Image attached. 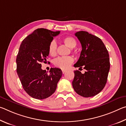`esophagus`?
Listing matches in <instances>:
<instances>
[{"instance_id": "1", "label": "esophagus", "mask_w": 126, "mask_h": 126, "mask_svg": "<svg viewBox=\"0 0 126 126\" xmlns=\"http://www.w3.org/2000/svg\"><path fill=\"white\" fill-rule=\"evenodd\" d=\"M66 72H67V70H64V69H63V70H62V73H63V74L65 73Z\"/></svg>"}]
</instances>
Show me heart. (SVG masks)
<instances>
[{
  "label": "heart",
  "instance_id": "heart-1",
  "mask_svg": "<svg viewBox=\"0 0 126 126\" xmlns=\"http://www.w3.org/2000/svg\"><path fill=\"white\" fill-rule=\"evenodd\" d=\"M63 42L66 46L70 48H73L76 46V40L71 37H67L63 39ZM57 43L55 40H52L49 46V53L51 56H54L57 54ZM74 59L71 56L61 57L54 61V65L57 67L62 69H66L73 62Z\"/></svg>",
  "mask_w": 126,
  "mask_h": 126
}]
</instances>
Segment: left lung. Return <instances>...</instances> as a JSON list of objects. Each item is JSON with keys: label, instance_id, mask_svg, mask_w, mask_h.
Wrapping results in <instances>:
<instances>
[{"label": "left lung", "instance_id": "8db88e82", "mask_svg": "<svg viewBox=\"0 0 126 126\" xmlns=\"http://www.w3.org/2000/svg\"><path fill=\"white\" fill-rule=\"evenodd\" d=\"M75 35L82 49L74 66L83 68L86 71L84 74L77 70L74 72L72 86L81 96H94L102 91L107 83L110 68L109 54L103 42L96 36L85 31L78 32Z\"/></svg>", "mask_w": 126, "mask_h": 126}]
</instances>
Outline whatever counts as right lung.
<instances>
[{"mask_svg":"<svg viewBox=\"0 0 126 126\" xmlns=\"http://www.w3.org/2000/svg\"><path fill=\"white\" fill-rule=\"evenodd\" d=\"M60 31L39 28L23 40L16 59V72L23 89L30 96L43 99L56 90L62 76L61 69L51 68L49 73L42 69L49 55V46Z\"/></svg>","mask_w":126,"mask_h":126,"instance_id":"obj_1","label":"right lung"}]
</instances>
